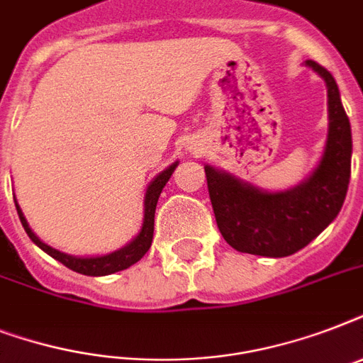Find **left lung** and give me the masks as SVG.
<instances>
[{
  "label": "left lung",
  "mask_w": 363,
  "mask_h": 363,
  "mask_svg": "<svg viewBox=\"0 0 363 363\" xmlns=\"http://www.w3.org/2000/svg\"><path fill=\"white\" fill-rule=\"evenodd\" d=\"M307 67L328 88V137L313 173L296 186L265 192L228 171L205 165L209 198L222 238L239 252L282 258L307 247L326 230L347 198L352 133L335 79L313 60Z\"/></svg>",
  "instance_id": "obj_1"
}]
</instances>
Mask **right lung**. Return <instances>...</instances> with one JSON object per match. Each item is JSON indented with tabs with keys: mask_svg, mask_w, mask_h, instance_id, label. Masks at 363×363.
Here are the masks:
<instances>
[{
	"mask_svg": "<svg viewBox=\"0 0 363 363\" xmlns=\"http://www.w3.org/2000/svg\"><path fill=\"white\" fill-rule=\"evenodd\" d=\"M179 165V162H173L169 167H165L162 173L154 177L150 184L147 186V192H145V216H143V226L139 230L135 238L131 239L128 245H124L122 248L115 250V252L104 254V256H71V254H65L62 250H56L47 242H43L41 239L37 238L33 230L30 228L28 220H26L24 213L20 209V205L16 203L14 199V205H16V211H18L20 222L24 226L26 233L31 241L35 242L37 247L45 250L48 256H52L54 259H58L60 264H64L65 267L77 271V273H82V275L88 277H104L111 275V273H116V271L128 269L130 265L137 264L139 259L147 254V250L152 245V235H154V213H156V203H158V198L164 186L167 184V181L173 175V171Z\"/></svg>",
	"mask_w": 363,
	"mask_h": 363,
	"instance_id": "obj_1",
	"label": "right lung"
}]
</instances>
